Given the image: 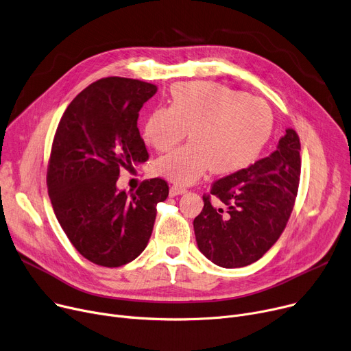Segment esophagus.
Wrapping results in <instances>:
<instances>
[{
  "label": "esophagus",
  "mask_w": 351,
  "mask_h": 351,
  "mask_svg": "<svg viewBox=\"0 0 351 351\" xmlns=\"http://www.w3.org/2000/svg\"><path fill=\"white\" fill-rule=\"evenodd\" d=\"M184 192H186L184 188H182V186H176V184L171 186V189H169V195L171 196H178V195H182Z\"/></svg>",
  "instance_id": "esophagus-1"
}]
</instances>
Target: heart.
I'll return each mask as SVG.
<instances>
[{
    "label": "heart",
    "instance_id": "heart-1",
    "mask_svg": "<svg viewBox=\"0 0 351 351\" xmlns=\"http://www.w3.org/2000/svg\"><path fill=\"white\" fill-rule=\"evenodd\" d=\"M272 125L265 101L223 84L191 82L172 87L171 106L149 112L144 138L156 151L167 152L191 130V144L155 162L158 175L189 184L208 169L227 175L250 167L268 143Z\"/></svg>",
    "mask_w": 351,
    "mask_h": 351
}]
</instances>
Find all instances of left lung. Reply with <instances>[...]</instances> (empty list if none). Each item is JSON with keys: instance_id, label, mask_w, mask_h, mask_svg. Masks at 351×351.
Returning a JSON list of instances; mask_svg holds the SVG:
<instances>
[{"instance_id": "1", "label": "left lung", "mask_w": 351, "mask_h": 351, "mask_svg": "<svg viewBox=\"0 0 351 351\" xmlns=\"http://www.w3.org/2000/svg\"><path fill=\"white\" fill-rule=\"evenodd\" d=\"M300 141L288 128L276 149L245 169L216 180L193 221L202 254L223 268L258 261L281 237L291 217L300 176ZM217 197L226 208L211 204Z\"/></svg>"}]
</instances>
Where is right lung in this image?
Returning a JSON list of instances; mask_svg holds the SVG:
<instances>
[{
    "label": "right lung",
    "instance_id": "right-lung-1",
    "mask_svg": "<svg viewBox=\"0 0 351 351\" xmlns=\"http://www.w3.org/2000/svg\"><path fill=\"white\" fill-rule=\"evenodd\" d=\"M155 84L106 77L73 99L59 121L48 163L49 197L73 247L93 264L115 268L141 254L152 234L167 180L143 182L134 193L117 191L120 171L148 160L136 127Z\"/></svg>",
    "mask_w": 351,
    "mask_h": 351
}]
</instances>
